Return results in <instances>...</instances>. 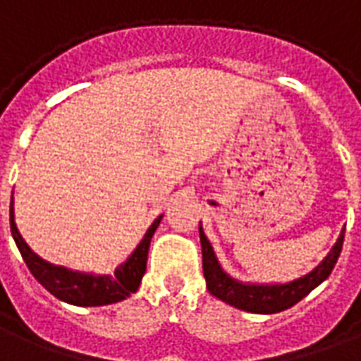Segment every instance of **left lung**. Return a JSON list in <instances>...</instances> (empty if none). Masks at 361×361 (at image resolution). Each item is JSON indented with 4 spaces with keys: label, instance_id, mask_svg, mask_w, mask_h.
<instances>
[{
    "label": "left lung",
    "instance_id": "obj_1",
    "mask_svg": "<svg viewBox=\"0 0 361 361\" xmlns=\"http://www.w3.org/2000/svg\"><path fill=\"white\" fill-rule=\"evenodd\" d=\"M199 238H201V247H203L204 280H207L209 292L214 298L234 305L238 310L251 311V313H279L295 305L310 294L313 288H317L323 280L329 279L341 255L344 232H341L333 250L329 251V255L313 271L286 284H250V282L232 279L220 267L211 242L207 240L201 226H199Z\"/></svg>",
    "mask_w": 361,
    "mask_h": 361
}]
</instances>
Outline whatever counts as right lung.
<instances>
[{
  "label": "right lung",
  "mask_w": 361,
  "mask_h": 361,
  "mask_svg": "<svg viewBox=\"0 0 361 361\" xmlns=\"http://www.w3.org/2000/svg\"><path fill=\"white\" fill-rule=\"evenodd\" d=\"M162 216H158L147 234L142 235L141 243L135 247V251L129 255L126 263L116 269L114 274H92V272H79L69 271L66 267L51 265L48 261H44L30 250L27 242L23 240V235L17 230L15 224V211H13V197L11 209H9V222H11L13 240L19 247L20 255L27 263L28 271L32 272L40 284H42L51 295H56L58 300L71 305H81V307H96V305H108L126 300L129 295L137 292V288L141 284L142 274L147 271V257H149L150 240L157 232Z\"/></svg>",
  "instance_id": "1"
}]
</instances>
